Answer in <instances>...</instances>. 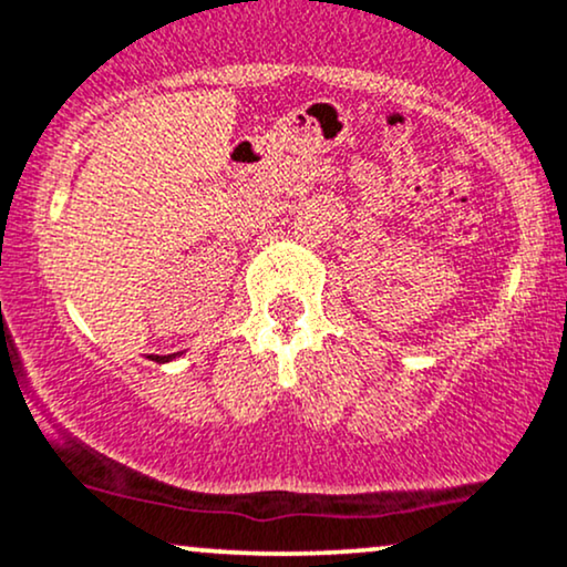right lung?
<instances>
[{
	"instance_id": "obj_1",
	"label": "right lung",
	"mask_w": 567,
	"mask_h": 567,
	"mask_svg": "<svg viewBox=\"0 0 567 567\" xmlns=\"http://www.w3.org/2000/svg\"><path fill=\"white\" fill-rule=\"evenodd\" d=\"M153 361H168V359H174V353H168V357H150Z\"/></svg>"
}]
</instances>
